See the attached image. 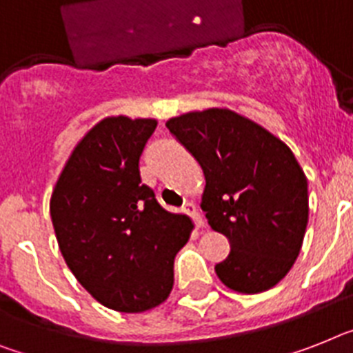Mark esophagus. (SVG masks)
Segmentation results:
<instances>
[{"label": "esophagus", "instance_id": "34e87169", "mask_svg": "<svg viewBox=\"0 0 353 353\" xmlns=\"http://www.w3.org/2000/svg\"><path fill=\"white\" fill-rule=\"evenodd\" d=\"M183 212L193 218L194 223H196V229H202L203 220H202V216H200V212H198V209H196V205H194V203H191V202L185 203V205H183Z\"/></svg>", "mask_w": 353, "mask_h": 353}]
</instances>
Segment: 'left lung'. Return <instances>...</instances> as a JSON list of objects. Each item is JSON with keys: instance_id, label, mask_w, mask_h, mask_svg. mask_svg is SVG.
<instances>
[{"instance_id": "8db88e82", "label": "left lung", "mask_w": 353, "mask_h": 353, "mask_svg": "<svg viewBox=\"0 0 353 353\" xmlns=\"http://www.w3.org/2000/svg\"><path fill=\"white\" fill-rule=\"evenodd\" d=\"M205 174L200 208L231 252L214 267L227 288L258 294L298 260L308 223V183L287 144L229 108L165 122Z\"/></svg>"}]
</instances>
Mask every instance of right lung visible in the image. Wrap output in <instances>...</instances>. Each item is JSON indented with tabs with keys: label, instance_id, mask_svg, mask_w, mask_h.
<instances>
[{
	"label": "right lung",
	"instance_id": "1",
	"mask_svg": "<svg viewBox=\"0 0 353 353\" xmlns=\"http://www.w3.org/2000/svg\"><path fill=\"white\" fill-rule=\"evenodd\" d=\"M155 119L106 117L77 142L50 198L55 238L92 298L117 312L164 303L174 256L193 223L165 211L141 180L139 162Z\"/></svg>",
	"mask_w": 353,
	"mask_h": 353
}]
</instances>
